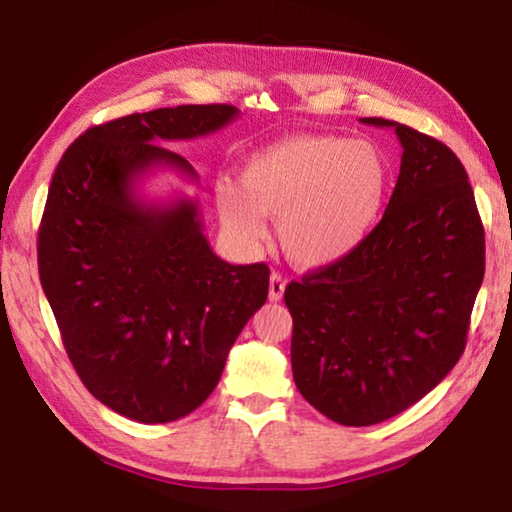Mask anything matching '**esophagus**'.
Returning a JSON list of instances; mask_svg holds the SVG:
<instances>
[{
  "mask_svg": "<svg viewBox=\"0 0 512 512\" xmlns=\"http://www.w3.org/2000/svg\"><path fill=\"white\" fill-rule=\"evenodd\" d=\"M284 287H287V280H284L282 275L273 273V275H271V282H268V300H273V302L282 300Z\"/></svg>",
  "mask_w": 512,
  "mask_h": 512,
  "instance_id": "1",
  "label": "esophagus"
}]
</instances>
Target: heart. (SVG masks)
<instances>
[{
    "instance_id": "heart-1",
    "label": "heart",
    "mask_w": 512,
    "mask_h": 512,
    "mask_svg": "<svg viewBox=\"0 0 512 512\" xmlns=\"http://www.w3.org/2000/svg\"><path fill=\"white\" fill-rule=\"evenodd\" d=\"M391 167L375 144L339 135H291L248 155L239 189L219 183L216 212L232 239L262 244L264 216L300 268H327L354 253L384 207Z\"/></svg>"
}]
</instances>
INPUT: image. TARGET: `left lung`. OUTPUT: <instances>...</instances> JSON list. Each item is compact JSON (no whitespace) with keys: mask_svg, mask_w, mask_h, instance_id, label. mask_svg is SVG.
<instances>
[{"mask_svg":"<svg viewBox=\"0 0 512 512\" xmlns=\"http://www.w3.org/2000/svg\"><path fill=\"white\" fill-rule=\"evenodd\" d=\"M402 164L375 230L341 262L291 282V368L329 420L368 427L413 406L461 359L485 235L461 160L397 121Z\"/></svg>","mask_w":512,"mask_h":512,"instance_id":"left-lung-1","label":"left lung"}]
</instances>
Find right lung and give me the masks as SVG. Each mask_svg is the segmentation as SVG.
<instances>
[{
    "label": "right lung",
    "mask_w": 512,
    "mask_h": 512,
    "mask_svg": "<svg viewBox=\"0 0 512 512\" xmlns=\"http://www.w3.org/2000/svg\"><path fill=\"white\" fill-rule=\"evenodd\" d=\"M237 117L228 103L119 117L88 128L51 178L38 232L42 291L85 388L135 422L198 409L268 298V266L216 257L194 198L146 203L135 189L158 167L196 180L162 142L210 135Z\"/></svg>",
    "instance_id": "obj_1"
}]
</instances>
